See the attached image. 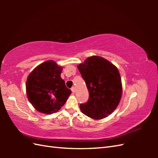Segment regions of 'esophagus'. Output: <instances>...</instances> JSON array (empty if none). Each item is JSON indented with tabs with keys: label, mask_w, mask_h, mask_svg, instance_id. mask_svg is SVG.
Returning <instances> with one entry per match:
<instances>
[{
	"label": "esophagus",
	"mask_w": 158,
	"mask_h": 158,
	"mask_svg": "<svg viewBox=\"0 0 158 158\" xmlns=\"http://www.w3.org/2000/svg\"><path fill=\"white\" fill-rule=\"evenodd\" d=\"M71 91H72V92H73V94L75 92V88H74V87H73V88H71Z\"/></svg>",
	"instance_id": "esophagus-1"
}]
</instances>
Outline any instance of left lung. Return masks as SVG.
Returning <instances> with one entry per match:
<instances>
[{
  "label": "left lung",
  "instance_id": "left-lung-1",
  "mask_svg": "<svg viewBox=\"0 0 158 158\" xmlns=\"http://www.w3.org/2000/svg\"><path fill=\"white\" fill-rule=\"evenodd\" d=\"M89 93L88 101L80 105L90 118L102 119L115 110L122 95V84L117 67L102 57L90 56L77 66Z\"/></svg>",
  "mask_w": 158,
  "mask_h": 158
}]
</instances>
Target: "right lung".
Masks as SVG:
<instances>
[{
    "label": "right lung",
    "instance_id": "add662e5",
    "mask_svg": "<svg viewBox=\"0 0 158 158\" xmlns=\"http://www.w3.org/2000/svg\"><path fill=\"white\" fill-rule=\"evenodd\" d=\"M62 69L50 60L40 64L28 76V99L39 112L50 115L58 111L71 94L60 76Z\"/></svg>",
    "mask_w": 158,
    "mask_h": 158
}]
</instances>
